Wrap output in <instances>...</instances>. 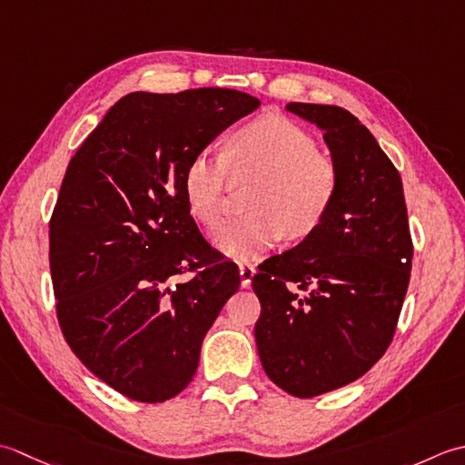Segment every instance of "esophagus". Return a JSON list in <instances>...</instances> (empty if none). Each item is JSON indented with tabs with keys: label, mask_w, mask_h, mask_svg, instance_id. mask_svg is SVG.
<instances>
[{
	"label": "esophagus",
	"mask_w": 465,
	"mask_h": 465,
	"mask_svg": "<svg viewBox=\"0 0 465 465\" xmlns=\"http://www.w3.org/2000/svg\"><path fill=\"white\" fill-rule=\"evenodd\" d=\"M239 271H241V285L246 289V287H251V279H252V274L257 272L254 271V267L252 264H249V262H241L239 264Z\"/></svg>",
	"instance_id": "34e87169"
}]
</instances>
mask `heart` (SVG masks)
I'll use <instances>...</instances> for the list:
<instances>
[{"label":"heart","mask_w":465,"mask_h":465,"mask_svg":"<svg viewBox=\"0 0 465 465\" xmlns=\"http://www.w3.org/2000/svg\"><path fill=\"white\" fill-rule=\"evenodd\" d=\"M234 184H251L249 214L223 224L216 244L234 259H252L277 244L315 232L339 193V166L317 150L309 132L282 116H261L236 128L224 153H198L184 170L191 214L214 229Z\"/></svg>","instance_id":"obj_1"}]
</instances>
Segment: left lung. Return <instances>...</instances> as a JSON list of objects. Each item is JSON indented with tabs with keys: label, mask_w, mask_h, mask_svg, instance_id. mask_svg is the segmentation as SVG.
Returning <instances> with one entry per match:
<instances>
[{
	"label": "left lung",
	"mask_w": 465,
	"mask_h": 465,
	"mask_svg": "<svg viewBox=\"0 0 465 465\" xmlns=\"http://www.w3.org/2000/svg\"><path fill=\"white\" fill-rule=\"evenodd\" d=\"M287 110L323 130L339 193L315 232L252 277L254 339L271 381L307 400L365 375L391 345L413 242L401 176L371 132L339 106Z\"/></svg>",
	"instance_id": "8db88e82"
}]
</instances>
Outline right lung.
I'll return each mask as SVG.
<instances>
[{
  "label": "right lung",
  "instance_id": "1",
  "mask_svg": "<svg viewBox=\"0 0 465 465\" xmlns=\"http://www.w3.org/2000/svg\"><path fill=\"white\" fill-rule=\"evenodd\" d=\"M259 106L229 88L128 94L65 170L50 219L55 315L75 357L130 400L183 391L206 331L239 291L236 264L191 216L184 170Z\"/></svg>",
  "mask_w": 465,
  "mask_h": 465
}]
</instances>
